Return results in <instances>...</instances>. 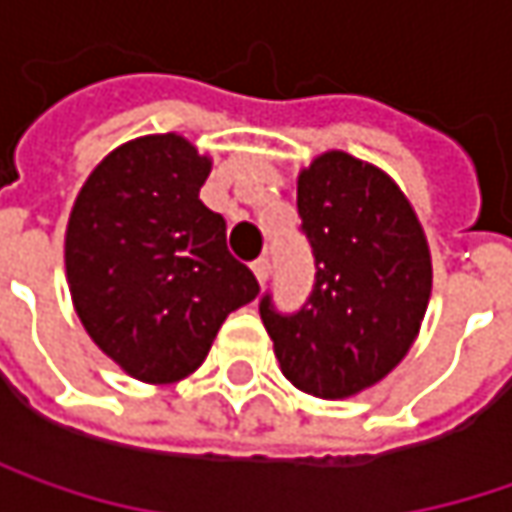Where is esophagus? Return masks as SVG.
Masks as SVG:
<instances>
[{"label": "esophagus", "mask_w": 512, "mask_h": 512, "mask_svg": "<svg viewBox=\"0 0 512 512\" xmlns=\"http://www.w3.org/2000/svg\"><path fill=\"white\" fill-rule=\"evenodd\" d=\"M252 272H255V278L260 284H266L269 281V275H272V263H269V257H257L255 263H252Z\"/></svg>", "instance_id": "1"}]
</instances>
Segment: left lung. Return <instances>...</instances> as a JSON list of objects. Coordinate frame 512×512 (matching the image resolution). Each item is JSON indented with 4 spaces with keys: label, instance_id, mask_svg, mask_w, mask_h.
Segmentation results:
<instances>
[{
    "label": "left lung",
    "instance_id": "left-lung-1",
    "mask_svg": "<svg viewBox=\"0 0 512 512\" xmlns=\"http://www.w3.org/2000/svg\"><path fill=\"white\" fill-rule=\"evenodd\" d=\"M298 214L316 284L295 313L275 310L266 292L260 318L286 379L342 400L391 374L420 333L432 295L429 243L397 182L342 150L301 170Z\"/></svg>",
    "mask_w": 512,
    "mask_h": 512
}]
</instances>
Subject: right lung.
<instances>
[{
  "label": "right lung",
  "mask_w": 512,
  "mask_h": 512,
  "mask_svg": "<svg viewBox=\"0 0 512 512\" xmlns=\"http://www.w3.org/2000/svg\"><path fill=\"white\" fill-rule=\"evenodd\" d=\"M211 159L165 133L115 147L75 199L66 278L92 342L130 376L179 382L205 362L228 313L260 292L202 205Z\"/></svg>",
  "instance_id": "obj_1"
}]
</instances>
